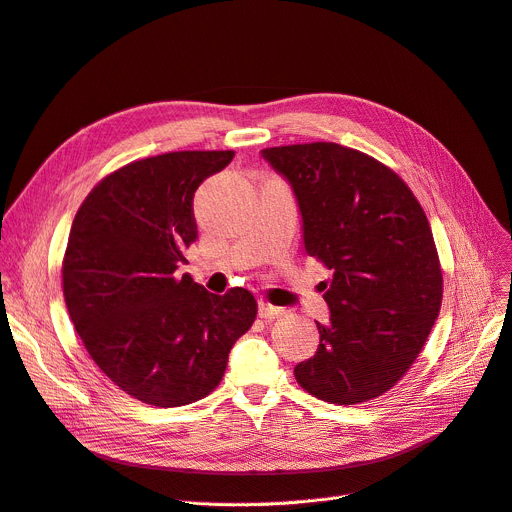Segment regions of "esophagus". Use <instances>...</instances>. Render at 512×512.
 <instances>
[{"label": "esophagus", "instance_id": "esophagus-1", "mask_svg": "<svg viewBox=\"0 0 512 512\" xmlns=\"http://www.w3.org/2000/svg\"><path fill=\"white\" fill-rule=\"evenodd\" d=\"M286 314V311L282 309V307H276V305H272V303H268V301H261L259 303V316L263 318V320H276V318H282Z\"/></svg>", "mask_w": 512, "mask_h": 512}]
</instances>
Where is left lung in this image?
I'll return each mask as SVG.
<instances>
[{"label":"left lung","mask_w":512,"mask_h":512,"mask_svg":"<svg viewBox=\"0 0 512 512\" xmlns=\"http://www.w3.org/2000/svg\"><path fill=\"white\" fill-rule=\"evenodd\" d=\"M263 159L291 182L307 255L332 270L314 358L297 383L339 406L402 381L439 316L443 276L429 219L391 167L335 142L274 146ZM326 286V284H324Z\"/></svg>","instance_id":"1"}]
</instances>
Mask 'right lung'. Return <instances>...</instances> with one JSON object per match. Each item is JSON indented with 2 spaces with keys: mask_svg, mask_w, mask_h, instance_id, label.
Wrapping results in <instances>:
<instances>
[{
  "mask_svg": "<svg viewBox=\"0 0 512 512\" xmlns=\"http://www.w3.org/2000/svg\"><path fill=\"white\" fill-rule=\"evenodd\" d=\"M232 159L234 150H182L133 161L102 177L73 219L66 309L98 368L144 404L207 397L257 318L247 288L213 295L177 274L198 238L194 192Z\"/></svg>",
  "mask_w": 512,
  "mask_h": 512,
  "instance_id": "right-lung-1",
  "label": "right lung"
}]
</instances>
